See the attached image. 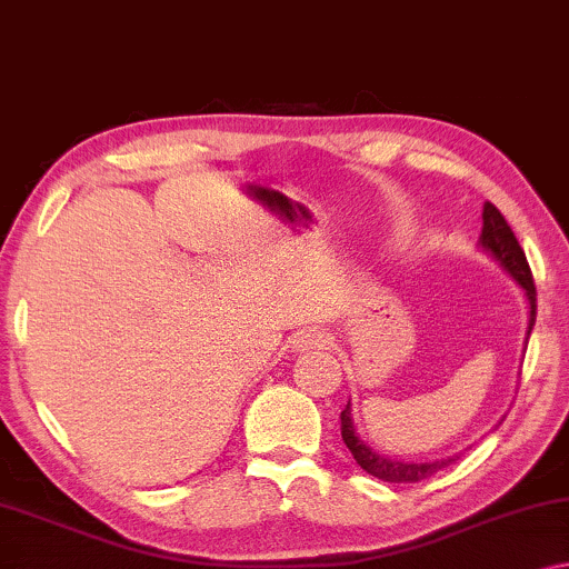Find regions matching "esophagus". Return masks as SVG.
<instances>
[{"label": "esophagus", "mask_w": 569, "mask_h": 569, "mask_svg": "<svg viewBox=\"0 0 569 569\" xmlns=\"http://www.w3.org/2000/svg\"><path fill=\"white\" fill-rule=\"evenodd\" d=\"M327 337L317 332V329H301V332L293 335V350L303 352V350H317V347H325Z\"/></svg>", "instance_id": "obj_1"}]
</instances>
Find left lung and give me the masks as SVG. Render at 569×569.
Wrapping results in <instances>:
<instances>
[{
    "label": "left lung",
    "instance_id": "8db88e82",
    "mask_svg": "<svg viewBox=\"0 0 569 569\" xmlns=\"http://www.w3.org/2000/svg\"><path fill=\"white\" fill-rule=\"evenodd\" d=\"M478 244L482 252H488L498 266H501L508 276L513 278L516 283L523 288V296L529 301V329H527V342L533 329V321H537V288H533V278L529 270L527 256H523L519 240L508 222L503 219L501 211H498L493 203H482V232ZM339 427H342V439L347 449H350L355 462L360 465L362 470L370 472L372 478L386 480V482H419L423 478H431V475L445 470L449 462H455V457H442V460H398L391 455H380L372 449L366 439H360L358 429H355L352 421V403L347 401L345 411L339 413Z\"/></svg>",
    "mask_w": 569,
    "mask_h": 569
}]
</instances>
